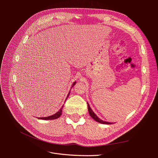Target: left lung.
<instances>
[{
    "label": "left lung",
    "mask_w": 158,
    "mask_h": 158,
    "mask_svg": "<svg viewBox=\"0 0 158 158\" xmlns=\"http://www.w3.org/2000/svg\"><path fill=\"white\" fill-rule=\"evenodd\" d=\"M88 111H89V115L92 117L95 121H97V122H98L99 123H102V124H107V125H110V124H112L111 123H109V122L102 121V119H100L99 117H98L96 114H95V113L92 111V109H91L90 106H89L88 103Z\"/></svg>",
    "instance_id": "8db88e82"
}]
</instances>
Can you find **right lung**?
I'll return each instance as SVG.
<instances>
[{
  "label": "right lung",
  "instance_id": "1",
  "mask_svg": "<svg viewBox=\"0 0 158 158\" xmlns=\"http://www.w3.org/2000/svg\"><path fill=\"white\" fill-rule=\"evenodd\" d=\"M75 84H76V82H74L73 84V86H72V87H73L74 85H75ZM69 94H70V92H69V94L67 95V98L69 97ZM66 99H67V98H66ZM63 106H62V107L60 108V109L59 110L58 112H56L55 114H52V115H51V116L45 117H39V118H38V119H44V120H53V119H56L57 118H59L61 115V114H62V109H63Z\"/></svg>",
  "mask_w": 158,
  "mask_h": 158
}]
</instances>
